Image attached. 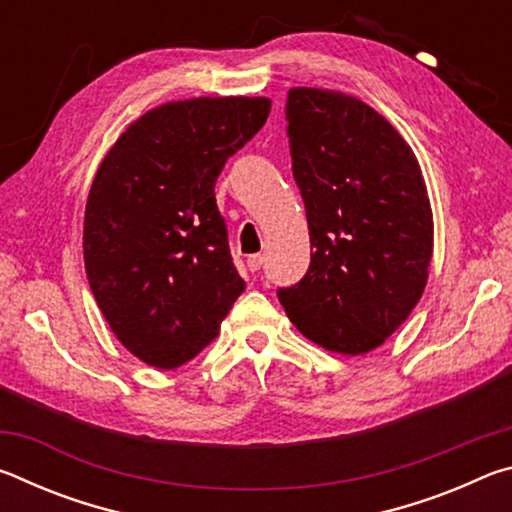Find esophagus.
Listing matches in <instances>:
<instances>
[{"mask_svg": "<svg viewBox=\"0 0 512 512\" xmlns=\"http://www.w3.org/2000/svg\"><path fill=\"white\" fill-rule=\"evenodd\" d=\"M246 264H248V271L250 273H257L259 268H262V264H264V257L262 255H248V259H246Z\"/></svg>", "mask_w": 512, "mask_h": 512, "instance_id": "obj_1", "label": "esophagus"}]
</instances>
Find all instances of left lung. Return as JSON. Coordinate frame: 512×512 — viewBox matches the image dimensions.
<instances>
[{
  "instance_id": "1",
  "label": "left lung",
  "mask_w": 512,
  "mask_h": 512,
  "mask_svg": "<svg viewBox=\"0 0 512 512\" xmlns=\"http://www.w3.org/2000/svg\"><path fill=\"white\" fill-rule=\"evenodd\" d=\"M284 112L314 255L277 298L307 339L370 352L427 284L433 221L422 171L400 133L348 94L293 88Z\"/></svg>"
}]
</instances>
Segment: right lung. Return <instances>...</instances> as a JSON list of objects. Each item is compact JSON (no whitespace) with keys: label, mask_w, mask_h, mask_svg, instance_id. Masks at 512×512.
I'll return each instance as SVG.
<instances>
[{"label":"right lung","mask_w":512,"mask_h":512,"mask_svg":"<svg viewBox=\"0 0 512 512\" xmlns=\"http://www.w3.org/2000/svg\"><path fill=\"white\" fill-rule=\"evenodd\" d=\"M268 112L262 97L164 103L126 128L94 176L83 225L90 289L149 366L194 359L246 289L214 185Z\"/></svg>","instance_id":"obj_1"}]
</instances>
